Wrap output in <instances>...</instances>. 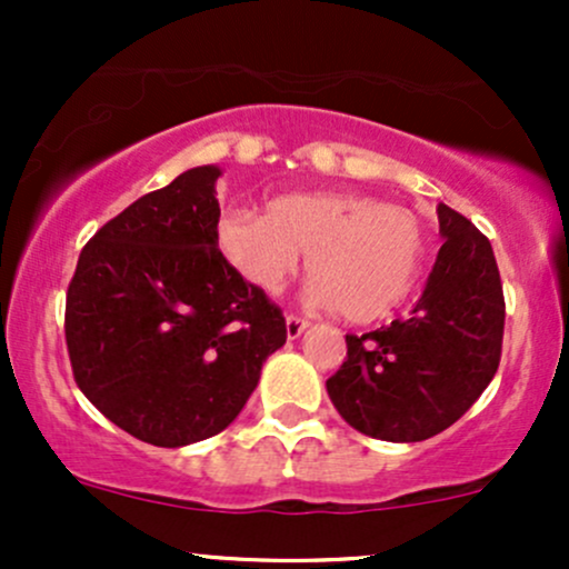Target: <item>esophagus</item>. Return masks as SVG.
Masks as SVG:
<instances>
[{
  "label": "esophagus",
  "mask_w": 569,
  "mask_h": 569,
  "mask_svg": "<svg viewBox=\"0 0 569 569\" xmlns=\"http://www.w3.org/2000/svg\"><path fill=\"white\" fill-rule=\"evenodd\" d=\"M307 326H310V321L302 316H297V312H289V316H286V335H289V339H297Z\"/></svg>",
  "instance_id": "34e87169"
}]
</instances>
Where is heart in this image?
<instances>
[{
  "label": "heart",
  "instance_id": "b5f03b06",
  "mask_svg": "<svg viewBox=\"0 0 569 569\" xmlns=\"http://www.w3.org/2000/svg\"><path fill=\"white\" fill-rule=\"evenodd\" d=\"M221 253L253 289L280 293L307 253L310 299L348 321L393 316L415 293L428 257L426 221L411 208L345 192H286L264 213L219 219Z\"/></svg>",
  "mask_w": 569,
  "mask_h": 569
}]
</instances>
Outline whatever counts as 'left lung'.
I'll list each match as a JSON object with an SVG mask.
<instances>
[{
	"instance_id": "8db88e82",
	"label": "left lung",
	"mask_w": 569,
	"mask_h": 569,
	"mask_svg": "<svg viewBox=\"0 0 569 569\" xmlns=\"http://www.w3.org/2000/svg\"><path fill=\"white\" fill-rule=\"evenodd\" d=\"M443 246L409 318L348 335L326 380L345 422L371 439L426 441L473 407L500 367L506 297L487 234L439 206Z\"/></svg>"
}]
</instances>
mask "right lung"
Here are the masks:
<instances>
[{
  "mask_svg": "<svg viewBox=\"0 0 569 569\" xmlns=\"http://www.w3.org/2000/svg\"><path fill=\"white\" fill-rule=\"evenodd\" d=\"M219 173L192 168L130 202L84 243L67 291L74 382L154 447L221 433L286 342L283 310L219 251Z\"/></svg>",
  "mask_w": 569,
  "mask_h": 569,
  "instance_id": "add662e5",
  "label": "right lung"
}]
</instances>
